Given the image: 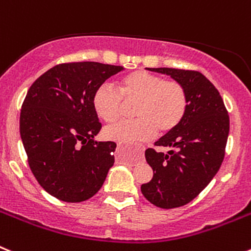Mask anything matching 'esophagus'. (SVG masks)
<instances>
[{
    "label": "esophagus",
    "instance_id": "1",
    "mask_svg": "<svg viewBox=\"0 0 251 251\" xmlns=\"http://www.w3.org/2000/svg\"><path fill=\"white\" fill-rule=\"evenodd\" d=\"M118 150H124L123 146H118Z\"/></svg>",
    "mask_w": 251,
    "mask_h": 251
}]
</instances>
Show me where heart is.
<instances>
[{
    "mask_svg": "<svg viewBox=\"0 0 251 251\" xmlns=\"http://www.w3.org/2000/svg\"><path fill=\"white\" fill-rule=\"evenodd\" d=\"M124 101H136L133 114L137 118L118 121L104 128L108 141L121 145H133L148 141L159 133L176 129L187 110V93L176 80H165L159 75L138 70L124 76L118 90L109 84L95 89L92 103L95 113L104 122L118 118Z\"/></svg>",
    "mask_w": 251,
    "mask_h": 251,
    "instance_id": "b5f03b06",
    "label": "heart"
}]
</instances>
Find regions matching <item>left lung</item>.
Here are the masks:
<instances>
[{
    "instance_id": "1",
    "label": "left lung",
    "mask_w": 251,
    "mask_h": 251,
    "mask_svg": "<svg viewBox=\"0 0 251 251\" xmlns=\"http://www.w3.org/2000/svg\"><path fill=\"white\" fill-rule=\"evenodd\" d=\"M147 69L170 75L182 84L188 104L178 127L154 143L157 147L172 150L167 153L153 148L146 151L153 177L141 186V191L157 207H179L194 200L220 168L229 136V114L219 90L201 73L172 68Z\"/></svg>"
}]
</instances>
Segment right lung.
<instances>
[{"mask_svg": "<svg viewBox=\"0 0 251 251\" xmlns=\"http://www.w3.org/2000/svg\"><path fill=\"white\" fill-rule=\"evenodd\" d=\"M123 69L94 61L59 64L30 86L20 134L35 178L51 196L81 202L103 186L117 145L94 139L101 123L92 98L99 85Z\"/></svg>", "mask_w": 251, "mask_h": 251, "instance_id": "1", "label": "right lung"}]
</instances>
